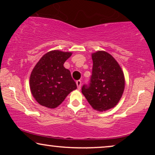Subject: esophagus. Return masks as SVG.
Segmentation results:
<instances>
[{
  "label": "esophagus",
  "mask_w": 155,
  "mask_h": 155,
  "mask_svg": "<svg viewBox=\"0 0 155 155\" xmlns=\"http://www.w3.org/2000/svg\"><path fill=\"white\" fill-rule=\"evenodd\" d=\"M76 84H77L78 90H80V88H81V81H80V80H78V81L76 82Z\"/></svg>",
  "instance_id": "esophagus-1"
}]
</instances>
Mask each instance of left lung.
I'll use <instances>...</instances> for the list:
<instances>
[{
  "instance_id": "obj_1",
  "label": "left lung",
  "mask_w": 155,
  "mask_h": 155,
  "mask_svg": "<svg viewBox=\"0 0 155 155\" xmlns=\"http://www.w3.org/2000/svg\"><path fill=\"white\" fill-rule=\"evenodd\" d=\"M92 75L90 85H83L82 93L97 111H105L119 102L125 89L124 72L116 59L104 51L92 54Z\"/></svg>"
}]
</instances>
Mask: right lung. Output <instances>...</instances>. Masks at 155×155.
Here are the masks:
<instances>
[{
    "label": "right lung",
    "instance_id": "1",
    "mask_svg": "<svg viewBox=\"0 0 155 155\" xmlns=\"http://www.w3.org/2000/svg\"><path fill=\"white\" fill-rule=\"evenodd\" d=\"M72 52L53 50L40 58L31 71L29 87L39 104L55 109L64 101L72 91L77 89L71 72L63 64Z\"/></svg>",
    "mask_w": 155,
    "mask_h": 155
}]
</instances>
